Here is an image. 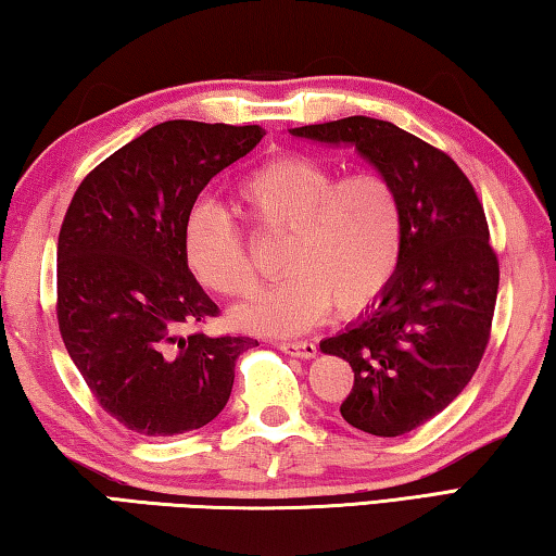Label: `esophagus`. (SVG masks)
I'll return each instance as SVG.
<instances>
[{
  "label": "esophagus",
  "mask_w": 556,
  "mask_h": 556,
  "mask_svg": "<svg viewBox=\"0 0 556 556\" xmlns=\"http://www.w3.org/2000/svg\"><path fill=\"white\" fill-rule=\"evenodd\" d=\"M279 351L294 357H314L316 355V343L312 341H291V343H277Z\"/></svg>",
  "instance_id": "esophagus-1"
}]
</instances>
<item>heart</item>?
I'll use <instances>...</instances> for the list:
<instances>
[{"mask_svg": "<svg viewBox=\"0 0 556 556\" xmlns=\"http://www.w3.org/2000/svg\"><path fill=\"white\" fill-rule=\"evenodd\" d=\"M252 230L285 240L277 287L235 312L252 333L291 336L336 312L355 316L372 306L397 277L407 215L397 184L378 172L341 176L306 152L271 156L238 184ZM184 257L203 287L248 296L260 285L244 230L215 203H195L184 220Z\"/></svg>", "mask_w": 556, "mask_h": 556, "instance_id": "1", "label": "heart"}]
</instances>
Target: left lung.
Returning <instances> with one entry per match:
<instances>
[{
  "mask_svg": "<svg viewBox=\"0 0 556 556\" xmlns=\"http://www.w3.org/2000/svg\"><path fill=\"white\" fill-rule=\"evenodd\" d=\"M291 135L353 144L402 193L397 277L361 321L321 341L355 372L341 404L348 425L402 437L458 397L491 341L501 265L483 203L454 159L392 122L357 115Z\"/></svg>",
  "mask_w": 556,
  "mask_h": 556,
  "instance_id": "obj_1",
  "label": "left lung"
}]
</instances>
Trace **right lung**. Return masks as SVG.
I'll list each match as a JSON object with an SVG mask.
<instances>
[{"instance_id": "right-lung-1", "label": "right lung", "mask_w": 556, "mask_h": 556, "mask_svg": "<svg viewBox=\"0 0 556 556\" xmlns=\"http://www.w3.org/2000/svg\"><path fill=\"white\" fill-rule=\"evenodd\" d=\"M260 125L168 119L83 178L59 232L55 316L75 368L110 417L142 437L201 429L230 400L257 341L186 333L218 316L184 257V220Z\"/></svg>"}]
</instances>
